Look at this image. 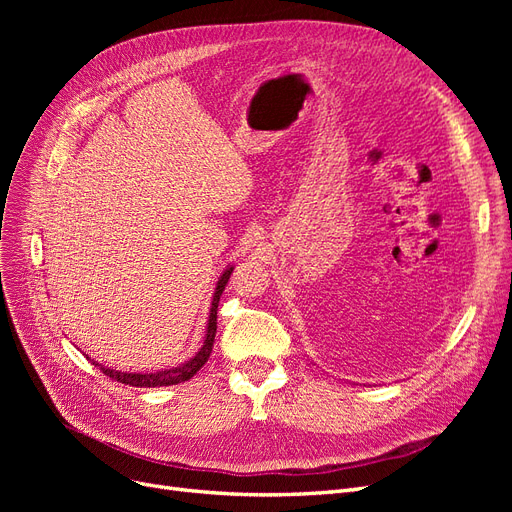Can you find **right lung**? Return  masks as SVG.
<instances>
[{"label":"right lung","instance_id":"obj_1","mask_svg":"<svg viewBox=\"0 0 512 512\" xmlns=\"http://www.w3.org/2000/svg\"><path fill=\"white\" fill-rule=\"evenodd\" d=\"M235 267H228L222 277L218 280V286H215V292H213V301H211V312H209V320H207V331H205V342H203V348H200L196 352L194 359L181 363L179 367H173V369H162V371H153V374H123V371H117V369H108L100 363L94 361L96 367H100V371L104 376L113 378L115 382H121V384H128V386H138V389H156V386H170V384H179V382H185L190 380L196 371L203 367L207 363V359L211 356V350H213V342H215V331H218V303H220V297L222 292L230 280V273ZM89 359V356H87ZM91 361V359H89Z\"/></svg>","mask_w":512,"mask_h":512}]
</instances>
